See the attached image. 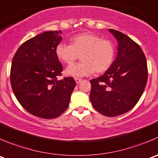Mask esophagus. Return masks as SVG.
I'll use <instances>...</instances> for the list:
<instances>
[{"label": "esophagus", "mask_w": 158, "mask_h": 158, "mask_svg": "<svg viewBox=\"0 0 158 158\" xmlns=\"http://www.w3.org/2000/svg\"><path fill=\"white\" fill-rule=\"evenodd\" d=\"M75 81H76V83L79 84V83H80L81 82H82V79H79V78H75Z\"/></svg>", "instance_id": "1"}]
</instances>
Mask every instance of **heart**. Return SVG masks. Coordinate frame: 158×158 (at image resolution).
<instances>
[{
  "label": "heart",
  "mask_w": 158,
  "mask_h": 158,
  "mask_svg": "<svg viewBox=\"0 0 158 158\" xmlns=\"http://www.w3.org/2000/svg\"><path fill=\"white\" fill-rule=\"evenodd\" d=\"M115 54L113 42L92 33L79 34L71 38V45L61 42L56 47V56L65 64L73 63L80 55L82 62L65 69V74L75 78L89 76L94 71H107L114 61Z\"/></svg>",
  "instance_id": "heart-1"
}]
</instances>
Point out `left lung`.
Listing matches in <instances>:
<instances>
[{
    "instance_id": "1",
    "label": "left lung",
    "mask_w": 158,
    "mask_h": 158,
    "mask_svg": "<svg viewBox=\"0 0 158 158\" xmlns=\"http://www.w3.org/2000/svg\"><path fill=\"white\" fill-rule=\"evenodd\" d=\"M117 41V52L110 68L90 80L93 108L106 116L123 114L134 108L148 81V66L141 48L127 35L108 29Z\"/></svg>"
}]
</instances>
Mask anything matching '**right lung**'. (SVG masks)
I'll return each mask as SVG.
<instances>
[{
    "label": "right lung",
    "instance_id": "obj_1",
    "mask_svg": "<svg viewBox=\"0 0 158 158\" xmlns=\"http://www.w3.org/2000/svg\"><path fill=\"white\" fill-rule=\"evenodd\" d=\"M61 34L48 31L36 35L19 47L12 60L10 83L17 99L28 113L42 119L62 114L76 86L73 77L57 79L62 71L56 55Z\"/></svg>",
    "mask_w": 158,
    "mask_h": 158
}]
</instances>
